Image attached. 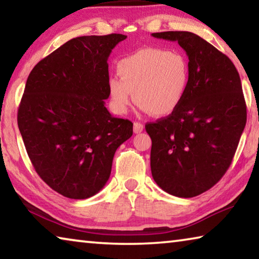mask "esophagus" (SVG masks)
Segmentation results:
<instances>
[{
  "instance_id": "1",
  "label": "esophagus",
  "mask_w": 259,
  "mask_h": 259,
  "mask_svg": "<svg viewBox=\"0 0 259 259\" xmlns=\"http://www.w3.org/2000/svg\"><path fill=\"white\" fill-rule=\"evenodd\" d=\"M143 130H144V125L142 123H139V122H135V123H134V133L139 134V133H142Z\"/></svg>"
}]
</instances>
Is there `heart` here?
I'll list each match as a JSON object with an SVG mask.
<instances>
[{
  "label": "heart",
  "mask_w": 259,
  "mask_h": 259,
  "mask_svg": "<svg viewBox=\"0 0 259 259\" xmlns=\"http://www.w3.org/2000/svg\"><path fill=\"white\" fill-rule=\"evenodd\" d=\"M117 75L107 82L113 111L125 114L135 102L153 116L174 113L185 99L190 85L188 61L177 51L147 47L122 58ZM135 97H133V94Z\"/></svg>",
  "instance_id": "b5f03b06"
}]
</instances>
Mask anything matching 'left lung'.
Wrapping results in <instances>:
<instances>
[{
	"instance_id": "obj_1",
	"label": "left lung",
	"mask_w": 259,
	"mask_h": 259,
	"mask_svg": "<svg viewBox=\"0 0 259 259\" xmlns=\"http://www.w3.org/2000/svg\"><path fill=\"white\" fill-rule=\"evenodd\" d=\"M188 57L190 85L181 106L147 123L151 171L164 192L193 198L224 176L247 122L240 75L229 57L191 32L153 33Z\"/></svg>"
}]
</instances>
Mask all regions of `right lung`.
I'll list each match as a JSON object with an SVG mask.
<instances>
[{
  "instance_id": "add662e5",
  "label": "right lung",
  "mask_w": 259,
  "mask_h": 259,
  "mask_svg": "<svg viewBox=\"0 0 259 259\" xmlns=\"http://www.w3.org/2000/svg\"><path fill=\"white\" fill-rule=\"evenodd\" d=\"M122 34L69 40L35 65L18 109V128L35 171L69 199L90 198L111 175L133 122L105 107L108 57Z\"/></svg>"
}]
</instances>
